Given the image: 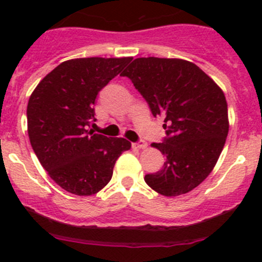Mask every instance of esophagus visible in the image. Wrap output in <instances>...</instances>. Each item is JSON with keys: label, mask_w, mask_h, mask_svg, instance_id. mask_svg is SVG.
<instances>
[{"label": "esophagus", "mask_w": 262, "mask_h": 262, "mask_svg": "<svg viewBox=\"0 0 262 262\" xmlns=\"http://www.w3.org/2000/svg\"><path fill=\"white\" fill-rule=\"evenodd\" d=\"M132 146H133V148H137V149H144V148H147V143L146 142L141 141V142H137V143H133Z\"/></svg>", "instance_id": "obj_1"}]
</instances>
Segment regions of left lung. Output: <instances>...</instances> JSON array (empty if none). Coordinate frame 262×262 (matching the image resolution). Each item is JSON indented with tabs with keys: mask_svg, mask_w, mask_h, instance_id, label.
<instances>
[{
	"mask_svg": "<svg viewBox=\"0 0 262 262\" xmlns=\"http://www.w3.org/2000/svg\"><path fill=\"white\" fill-rule=\"evenodd\" d=\"M121 76L133 82L153 116H163L167 138L153 143L166 162L144 176L163 196H179L212 172L229 130L228 107L221 87L196 64L180 58H137Z\"/></svg>",
	"mask_w": 262,
	"mask_h": 262,
	"instance_id": "left-lung-1",
	"label": "left lung"
}]
</instances>
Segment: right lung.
Instances as JSON below:
<instances>
[{"mask_svg": "<svg viewBox=\"0 0 262 262\" xmlns=\"http://www.w3.org/2000/svg\"><path fill=\"white\" fill-rule=\"evenodd\" d=\"M133 59L76 58L49 72L28 102V134L39 162L63 190L90 196L112 180L119 156L132 143L89 129L95 121V99Z\"/></svg>", "mask_w": 262, "mask_h": 262, "instance_id": "right-lung-1", "label": "right lung"}]
</instances>
